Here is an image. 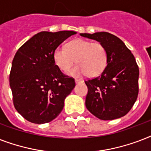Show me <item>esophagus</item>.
Returning <instances> with one entry per match:
<instances>
[{"label": "esophagus", "instance_id": "1", "mask_svg": "<svg viewBox=\"0 0 151 151\" xmlns=\"http://www.w3.org/2000/svg\"><path fill=\"white\" fill-rule=\"evenodd\" d=\"M81 82H83V81L79 80V79H75V83H76V84H79V83H81Z\"/></svg>", "mask_w": 151, "mask_h": 151}]
</instances>
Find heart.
Listing matches in <instances>:
<instances>
[{"mask_svg":"<svg viewBox=\"0 0 151 151\" xmlns=\"http://www.w3.org/2000/svg\"><path fill=\"white\" fill-rule=\"evenodd\" d=\"M55 63L63 71H67L75 62L78 65L68 74L74 77L87 74L93 78L99 75L107 65V51L103 44L85 39L70 41L66 48H57L53 54Z\"/></svg>","mask_w":151,"mask_h":151,"instance_id":"obj_1","label":"heart"}]
</instances>
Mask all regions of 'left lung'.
<instances>
[{"label":"left lung","instance_id":"8db88e82","mask_svg":"<svg viewBox=\"0 0 151 151\" xmlns=\"http://www.w3.org/2000/svg\"><path fill=\"white\" fill-rule=\"evenodd\" d=\"M103 44L107 65L101 75L85 81L88 87L85 106L99 119L122 117L131 110L139 92V67L135 57L117 37L107 32L80 34Z\"/></svg>","mask_w":151,"mask_h":151}]
</instances>
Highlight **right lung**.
I'll return each mask as SVG.
<instances>
[{
  "mask_svg": "<svg viewBox=\"0 0 151 151\" xmlns=\"http://www.w3.org/2000/svg\"><path fill=\"white\" fill-rule=\"evenodd\" d=\"M75 31H42L22 45L13 59L9 82L15 110L35 124L52 122L75 87L55 64L54 51Z\"/></svg>",
  "mask_w": 151,
  "mask_h": 151,
  "instance_id": "add662e5",
  "label": "right lung"
}]
</instances>
